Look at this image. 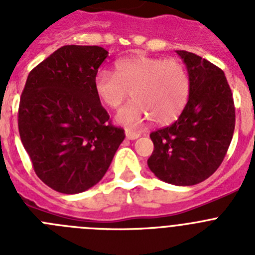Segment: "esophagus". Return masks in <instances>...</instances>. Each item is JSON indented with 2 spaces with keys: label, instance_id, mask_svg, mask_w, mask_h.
Instances as JSON below:
<instances>
[{
  "label": "esophagus",
  "instance_id": "esophagus-1",
  "mask_svg": "<svg viewBox=\"0 0 255 255\" xmlns=\"http://www.w3.org/2000/svg\"><path fill=\"white\" fill-rule=\"evenodd\" d=\"M125 135H126V139H129V140H135V139H138L139 136H140V134L131 131V130H126Z\"/></svg>",
  "mask_w": 255,
  "mask_h": 255
}]
</instances>
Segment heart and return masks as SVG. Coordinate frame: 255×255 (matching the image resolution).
<instances>
[{"label": "heart", "mask_w": 255, "mask_h": 255, "mask_svg": "<svg viewBox=\"0 0 255 255\" xmlns=\"http://www.w3.org/2000/svg\"><path fill=\"white\" fill-rule=\"evenodd\" d=\"M94 92L107 107L119 108L129 92L134 101L116 116L120 124L140 126L150 119L157 124L175 120L190 94L186 67L175 58L131 56L115 62V73L101 70L94 78Z\"/></svg>", "instance_id": "heart-1"}]
</instances>
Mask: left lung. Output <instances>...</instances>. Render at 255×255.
<instances>
[{
    "label": "left lung",
    "instance_id": "left-lung-1",
    "mask_svg": "<svg viewBox=\"0 0 255 255\" xmlns=\"http://www.w3.org/2000/svg\"><path fill=\"white\" fill-rule=\"evenodd\" d=\"M190 78L185 108L172 125L150 134L148 167L159 180L190 186L208 179L224 161L235 129V106L224 71L191 52L176 51Z\"/></svg>",
    "mask_w": 255,
    "mask_h": 255
}]
</instances>
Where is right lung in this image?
I'll use <instances>...</instances> for the list:
<instances>
[{
  "mask_svg": "<svg viewBox=\"0 0 255 255\" xmlns=\"http://www.w3.org/2000/svg\"><path fill=\"white\" fill-rule=\"evenodd\" d=\"M107 56L98 46H64L26 79L20 139L37 176L58 193L78 194L100 182L125 139L94 92Z\"/></svg>",
  "mask_w": 255,
  "mask_h": 255,
  "instance_id": "right-lung-1",
  "label": "right lung"
}]
</instances>
